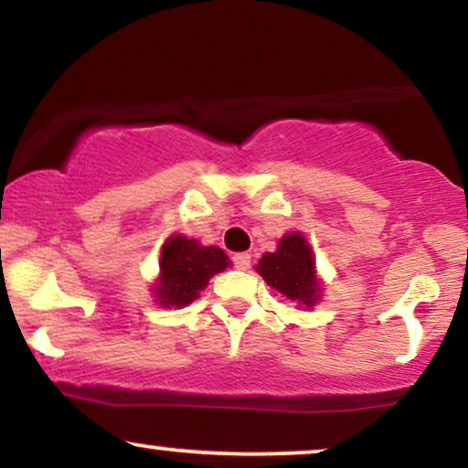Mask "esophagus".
<instances>
[{
    "label": "esophagus",
    "mask_w": 468,
    "mask_h": 468,
    "mask_svg": "<svg viewBox=\"0 0 468 468\" xmlns=\"http://www.w3.org/2000/svg\"><path fill=\"white\" fill-rule=\"evenodd\" d=\"M232 261H234V266L239 268V271H247V268L251 266V255H249V253H234Z\"/></svg>",
    "instance_id": "obj_1"
}]
</instances>
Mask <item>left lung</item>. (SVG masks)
<instances>
[{"instance_id":"left-lung-1","label":"left lung","mask_w":468,"mask_h":468,"mask_svg":"<svg viewBox=\"0 0 468 468\" xmlns=\"http://www.w3.org/2000/svg\"><path fill=\"white\" fill-rule=\"evenodd\" d=\"M261 279L281 296L311 311L322 298L315 255L303 232H287L279 239L277 251L264 253L255 266Z\"/></svg>"}]
</instances>
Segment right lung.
Segmentation results:
<instances>
[{"label":"right lung","instance_id":"obj_1","mask_svg":"<svg viewBox=\"0 0 468 468\" xmlns=\"http://www.w3.org/2000/svg\"><path fill=\"white\" fill-rule=\"evenodd\" d=\"M232 266L223 249L204 247L196 239L172 234L162 245L159 277L153 283L155 303L164 309H183L200 298L208 281Z\"/></svg>","mask_w":468,"mask_h":468}]
</instances>
